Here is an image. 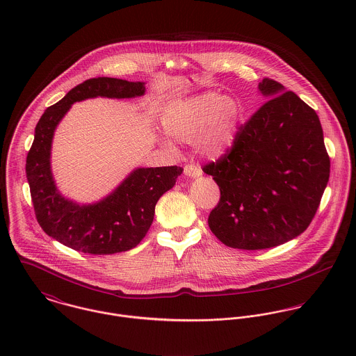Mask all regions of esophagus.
Instances as JSON below:
<instances>
[{
    "mask_svg": "<svg viewBox=\"0 0 356 356\" xmlns=\"http://www.w3.org/2000/svg\"><path fill=\"white\" fill-rule=\"evenodd\" d=\"M184 172H185V175H188L191 178H197L202 175V168L196 164H186L184 168Z\"/></svg>",
    "mask_w": 356,
    "mask_h": 356,
    "instance_id": "1",
    "label": "esophagus"
}]
</instances>
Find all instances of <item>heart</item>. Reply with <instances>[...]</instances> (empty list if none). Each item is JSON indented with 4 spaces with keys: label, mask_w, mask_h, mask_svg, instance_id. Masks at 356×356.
I'll use <instances>...</instances> for the list:
<instances>
[{
    "label": "heart",
    "mask_w": 356,
    "mask_h": 356,
    "mask_svg": "<svg viewBox=\"0 0 356 356\" xmlns=\"http://www.w3.org/2000/svg\"><path fill=\"white\" fill-rule=\"evenodd\" d=\"M240 108L229 96L207 92L170 105L163 113L164 131L174 140L196 143L199 152L219 157L227 152L237 134Z\"/></svg>",
    "instance_id": "b5f03b06"
}]
</instances>
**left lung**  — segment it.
<instances>
[{
    "label": "left lung",
    "mask_w": 356,
    "mask_h": 356,
    "mask_svg": "<svg viewBox=\"0 0 356 356\" xmlns=\"http://www.w3.org/2000/svg\"><path fill=\"white\" fill-rule=\"evenodd\" d=\"M257 89L270 100L240 127L230 152L203 168L220 191L208 216L211 232L225 245L248 251L300 236L330 174L316 112L273 79Z\"/></svg>",
    "instance_id": "8db88e82"
}]
</instances>
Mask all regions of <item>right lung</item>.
Instances as JSON below:
<instances>
[{"label":"right lung","instance_id":"1","mask_svg":"<svg viewBox=\"0 0 356 356\" xmlns=\"http://www.w3.org/2000/svg\"><path fill=\"white\" fill-rule=\"evenodd\" d=\"M145 95L144 82L92 78L49 106L35 127L26 174L37 220L63 245L83 254H112L137 247L148 233L157 200L170 191L184 168L178 165L136 168L106 197L79 204L64 197L51 167L54 130L74 102L86 99H133Z\"/></svg>","mask_w":356,"mask_h":356}]
</instances>
